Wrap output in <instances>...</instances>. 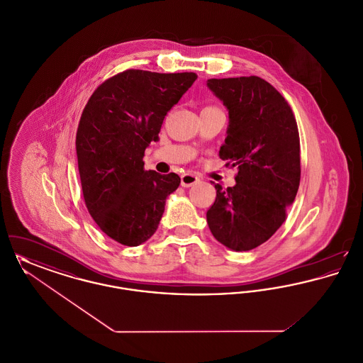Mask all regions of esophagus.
Returning <instances> with one entry per match:
<instances>
[{"instance_id":"1","label":"esophagus","mask_w":363,"mask_h":363,"mask_svg":"<svg viewBox=\"0 0 363 363\" xmlns=\"http://www.w3.org/2000/svg\"><path fill=\"white\" fill-rule=\"evenodd\" d=\"M199 181H200V178H199L197 175H194V174H184V175L181 177V185H182L184 188H190L191 185L197 184Z\"/></svg>"}]
</instances>
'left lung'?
I'll list each match as a JSON object with an SVG mask.
<instances>
[{
	"instance_id": "1",
	"label": "left lung",
	"mask_w": 363,
	"mask_h": 363,
	"mask_svg": "<svg viewBox=\"0 0 363 363\" xmlns=\"http://www.w3.org/2000/svg\"><path fill=\"white\" fill-rule=\"evenodd\" d=\"M207 86L228 111L219 156L238 169L234 186L213 184L208 225L225 247L252 250L277 233L295 200L301 179L298 126L286 99L257 76L209 79Z\"/></svg>"
}]
</instances>
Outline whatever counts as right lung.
Masks as SVG:
<instances>
[{
	"instance_id": "add662e5",
	"label": "right lung",
	"mask_w": 363,
	"mask_h": 363,
	"mask_svg": "<svg viewBox=\"0 0 363 363\" xmlns=\"http://www.w3.org/2000/svg\"><path fill=\"white\" fill-rule=\"evenodd\" d=\"M196 79L193 72L125 70L98 86L86 104L76 135L82 189L89 215L114 241H148L179 186L175 173L144 170L143 156Z\"/></svg>"
}]
</instances>
